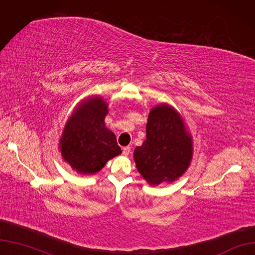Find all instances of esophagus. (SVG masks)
<instances>
[{
	"label": "esophagus",
	"mask_w": 255,
	"mask_h": 255,
	"mask_svg": "<svg viewBox=\"0 0 255 255\" xmlns=\"http://www.w3.org/2000/svg\"><path fill=\"white\" fill-rule=\"evenodd\" d=\"M130 153V147L129 146H125L124 150H122V154L125 156H128Z\"/></svg>",
	"instance_id": "esophagus-1"
}]
</instances>
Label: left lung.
<instances>
[{"label":"left lung","instance_id":"1","mask_svg":"<svg viewBox=\"0 0 255 255\" xmlns=\"http://www.w3.org/2000/svg\"><path fill=\"white\" fill-rule=\"evenodd\" d=\"M146 139L134 151L136 168L150 186L173 182L189 168L193 140L180 114L168 103L148 114Z\"/></svg>","mask_w":255,"mask_h":255}]
</instances>
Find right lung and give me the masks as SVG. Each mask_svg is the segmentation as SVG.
Listing matches in <instances>:
<instances>
[{
    "mask_svg": "<svg viewBox=\"0 0 255 255\" xmlns=\"http://www.w3.org/2000/svg\"><path fill=\"white\" fill-rule=\"evenodd\" d=\"M108 113L104 99L91 96L77 105L66 121L59 148L64 161L79 174H96L121 154L115 134L105 127Z\"/></svg>",
    "mask_w": 255,
    "mask_h": 255,
    "instance_id": "right-lung-1",
    "label": "right lung"
}]
</instances>
